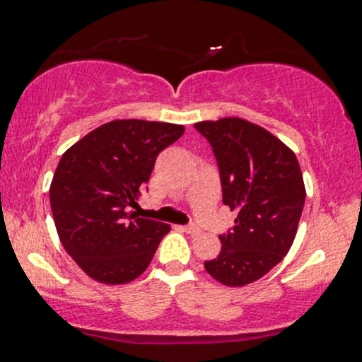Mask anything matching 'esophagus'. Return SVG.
<instances>
[{
	"instance_id": "esophagus-1",
	"label": "esophagus",
	"mask_w": 362,
	"mask_h": 362,
	"mask_svg": "<svg viewBox=\"0 0 362 362\" xmlns=\"http://www.w3.org/2000/svg\"><path fill=\"white\" fill-rule=\"evenodd\" d=\"M180 229L187 234H192V236H197V234H200V229L197 228V226H182Z\"/></svg>"
}]
</instances>
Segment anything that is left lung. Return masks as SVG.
Listing matches in <instances>:
<instances>
[{
	"instance_id": "8db88e82",
	"label": "left lung",
	"mask_w": 362,
	"mask_h": 362,
	"mask_svg": "<svg viewBox=\"0 0 362 362\" xmlns=\"http://www.w3.org/2000/svg\"><path fill=\"white\" fill-rule=\"evenodd\" d=\"M219 165L223 202L236 211L234 228L219 236V256L204 263L214 280L245 286L264 276L293 245L305 204L302 170L275 134L243 117L200 121Z\"/></svg>"
}]
</instances>
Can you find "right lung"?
I'll use <instances>...</instances> for the list:
<instances>
[{
  "label": "right lung",
  "instance_id": "right-lung-1",
  "mask_svg": "<svg viewBox=\"0 0 362 362\" xmlns=\"http://www.w3.org/2000/svg\"><path fill=\"white\" fill-rule=\"evenodd\" d=\"M184 132L182 124L115 119L62 155L50 184L52 214L64 250L87 276L123 285L148 268L170 226L129 207L160 151Z\"/></svg>",
  "mask_w": 362,
  "mask_h": 362
}]
</instances>
